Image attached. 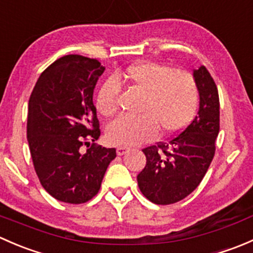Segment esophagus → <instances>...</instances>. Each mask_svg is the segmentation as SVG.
Returning a JSON list of instances; mask_svg holds the SVG:
<instances>
[{
	"mask_svg": "<svg viewBox=\"0 0 253 253\" xmlns=\"http://www.w3.org/2000/svg\"><path fill=\"white\" fill-rule=\"evenodd\" d=\"M128 150H129V148H127V147H117L116 153H117V155H124V154H126Z\"/></svg>",
	"mask_w": 253,
	"mask_h": 253,
	"instance_id": "obj_1",
	"label": "esophagus"
}]
</instances>
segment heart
I'll return each mask as SVG.
<instances>
[{"mask_svg": "<svg viewBox=\"0 0 253 253\" xmlns=\"http://www.w3.org/2000/svg\"><path fill=\"white\" fill-rule=\"evenodd\" d=\"M125 81L143 94L136 119L119 117L106 129V138L115 145L133 147L152 141L160 134L168 136L182 131L195 116L198 89L186 71H172L157 62H139L124 73L110 77L101 84L96 95V108L110 117L119 109L121 85Z\"/></svg>", "mask_w": 253, "mask_h": 253, "instance_id": "1", "label": "heart"}]
</instances>
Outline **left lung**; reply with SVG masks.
I'll return each instance as SVG.
<instances>
[{
    "mask_svg": "<svg viewBox=\"0 0 253 253\" xmlns=\"http://www.w3.org/2000/svg\"><path fill=\"white\" fill-rule=\"evenodd\" d=\"M200 94L197 116L169 142L143 149L147 163L137 176L139 190L150 202L171 205L197 188L215 153L219 133V95L205 66L193 70Z\"/></svg>",
    "mask_w": 253,
    "mask_h": 253,
    "instance_id": "left-lung-1",
    "label": "left lung"
}]
</instances>
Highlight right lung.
Returning <instances> with one entry per match:
<instances>
[{
	"label": "right lung",
	"mask_w": 253,
	"mask_h": 253,
	"mask_svg": "<svg viewBox=\"0 0 253 253\" xmlns=\"http://www.w3.org/2000/svg\"><path fill=\"white\" fill-rule=\"evenodd\" d=\"M104 71L94 58L63 56L42 73L30 95L27 137L33 164L42 187L61 202L91 200L116 157L115 148L94 143L81 150L100 137L93 93Z\"/></svg>",
	"instance_id": "add662e5"
}]
</instances>
